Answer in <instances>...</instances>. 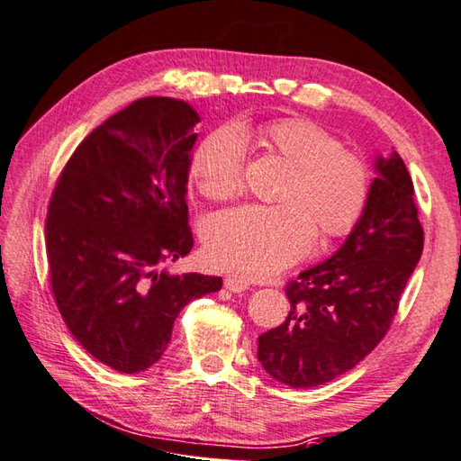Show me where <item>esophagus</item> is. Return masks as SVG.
Returning <instances> with one entry per match:
<instances>
[{"mask_svg": "<svg viewBox=\"0 0 461 461\" xmlns=\"http://www.w3.org/2000/svg\"><path fill=\"white\" fill-rule=\"evenodd\" d=\"M223 285H225V290H230L233 294H241L243 290H248L249 282H248V279L240 277V276H230V277L223 279Z\"/></svg>", "mask_w": 461, "mask_h": 461, "instance_id": "1", "label": "esophagus"}]
</instances>
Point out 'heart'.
Returning a JSON list of instances; mask_svg holds the SVG:
<instances>
[{"instance_id":"obj_1","label":"heart","mask_w":461,"mask_h":461,"mask_svg":"<svg viewBox=\"0 0 461 461\" xmlns=\"http://www.w3.org/2000/svg\"><path fill=\"white\" fill-rule=\"evenodd\" d=\"M256 140L292 166L279 194L282 205H243L207 223L203 249L210 264L248 277H266L308 254L315 240L341 238L362 218L369 197V169L336 135L302 117H282L254 131ZM192 176L215 202L243 185V138L223 128L195 148Z\"/></svg>"}]
</instances>
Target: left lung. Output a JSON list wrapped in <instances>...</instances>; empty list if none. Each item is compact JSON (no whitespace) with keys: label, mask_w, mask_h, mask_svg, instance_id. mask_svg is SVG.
I'll return each instance as SVG.
<instances>
[{"label":"left lung","mask_w":461,"mask_h":461,"mask_svg":"<svg viewBox=\"0 0 461 461\" xmlns=\"http://www.w3.org/2000/svg\"><path fill=\"white\" fill-rule=\"evenodd\" d=\"M362 218L336 254L285 285L292 308L258 338L261 367L290 387L349 372L392 326L423 249L413 184L398 151L377 156Z\"/></svg>","instance_id":"1"}]
</instances>
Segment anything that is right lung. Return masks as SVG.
<instances>
[{
    "label": "right lung",
    "instance_id": "obj_1",
    "mask_svg": "<svg viewBox=\"0 0 461 461\" xmlns=\"http://www.w3.org/2000/svg\"><path fill=\"white\" fill-rule=\"evenodd\" d=\"M200 115L174 97H141L76 148L45 220L50 282L87 354L138 374L164 356L184 305L221 277L171 274L187 256V176Z\"/></svg>",
    "mask_w": 461,
    "mask_h": 461
}]
</instances>
